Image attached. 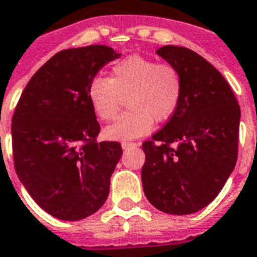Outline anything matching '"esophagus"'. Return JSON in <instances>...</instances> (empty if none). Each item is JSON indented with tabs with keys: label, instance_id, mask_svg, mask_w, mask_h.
<instances>
[{
	"label": "esophagus",
	"instance_id": "34e87169",
	"mask_svg": "<svg viewBox=\"0 0 257 257\" xmlns=\"http://www.w3.org/2000/svg\"><path fill=\"white\" fill-rule=\"evenodd\" d=\"M132 147H137L136 143H128V142L121 143V148H122V150H128V148H132Z\"/></svg>",
	"mask_w": 257,
	"mask_h": 257
}]
</instances>
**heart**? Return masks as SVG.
Segmentation results:
<instances>
[{"instance_id": "1", "label": "heart", "mask_w": 257, "mask_h": 257, "mask_svg": "<svg viewBox=\"0 0 257 257\" xmlns=\"http://www.w3.org/2000/svg\"><path fill=\"white\" fill-rule=\"evenodd\" d=\"M183 97V78L168 63L143 55H131L111 66L110 76H94L87 86V99L99 120L110 121L120 111L126 98L129 111L106 126L109 140H132L146 136L154 120L171 118Z\"/></svg>"}]
</instances>
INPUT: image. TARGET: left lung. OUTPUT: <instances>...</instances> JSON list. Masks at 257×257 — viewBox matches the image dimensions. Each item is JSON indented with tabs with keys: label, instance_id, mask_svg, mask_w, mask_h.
Returning a JSON list of instances; mask_svg holds the SVG:
<instances>
[{
	"label": "left lung",
	"instance_id": "1",
	"mask_svg": "<svg viewBox=\"0 0 257 257\" xmlns=\"http://www.w3.org/2000/svg\"><path fill=\"white\" fill-rule=\"evenodd\" d=\"M156 54L179 70L183 97L167 124L143 144V189L158 210L191 214L220 194L234 170L241 113L228 82L201 55L176 46Z\"/></svg>",
	"mask_w": 257,
	"mask_h": 257
}]
</instances>
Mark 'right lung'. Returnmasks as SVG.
<instances>
[{"label": "right lung", "mask_w": 257, "mask_h": 257, "mask_svg": "<svg viewBox=\"0 0 257 257\" xmlns=\"http://www.w3.org/2000/svg\"><path fill=\"white\" fill-rule=\"evenodd\" d=\"M121 54L107 46L64 50L39 68L12 118L15 168L33 201L55 218L78 221L99 210L120 162V143H95L99 124L87 86Z\"/></svg>", "instance_id": "right-lung-1"}]
</instances>
